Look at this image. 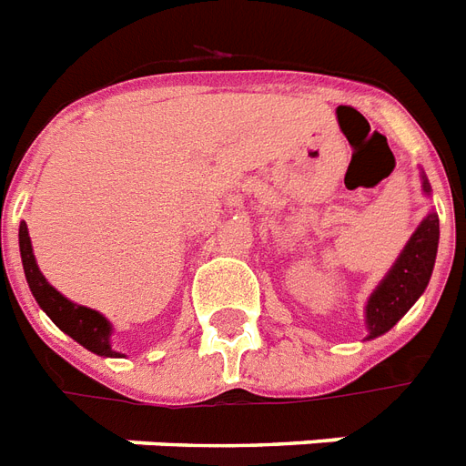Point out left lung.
Here are the masks:
<instances>
[{"mask_svg": "<svg viewBox=\"0 0 466 466\" xmlns=\"http://www.w3.org/2000/svg\"><path fill=\"white\" fill-rule=\"evenodd\" d=\"M422 190L431 193V186H428L425 177H422ZM438 239L440 219L435 212H431L428 218L422 219L420 227L415 229V234L406 244L396 266L381 280V286L374 290V296L369 298V339L389 332L410 310V305L420 298V293L428 286V280H431L432 266H435Z\"/></svg>", "mask_w": 466, "mask_h": 466, "instance_id": "left-lung-1", "label": "left lung"}]
</instances>
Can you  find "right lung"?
<instances>
[{
	"label": "right lung",
	"instance_id": "right-lung-1",
	"mask_svg": "<svg viewBox=\"0 0 466 466\" xmlns=\"http://www.w3.org/2000/svg\"><path fill=\"white\" fill-rule=\"evenodd\" d=\"M19 247L28 289L34 293L35 303L48 312V318H51L63 332H67V335L73 337L76 342H80L90 351L99 354V357H116V351H112V347H109V332H112L109 322H106L99 312L90 310V308L70 303L67 298L60 296L58 290L53 289L51 283L44 279V273L38 271L34 251H31V239H28L26 222H21L19 227Z\"/></svg>",
	"mask_w": 466,
	"mask_h": 466
}]
</instances>
